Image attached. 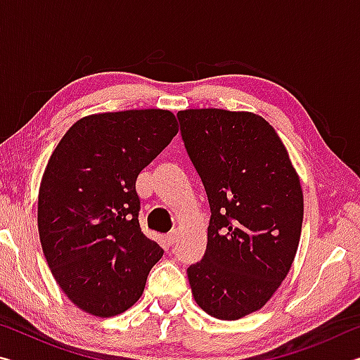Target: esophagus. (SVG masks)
Returning a JSON list of instances; mask_svg holds the SVG:
<instances>
[{
  "mask_svg": "<svg viewBox=\"0 0 360 360\" xmlns=\"http://www.w3.org/2000/svg\"><path fill=\"white\" fill-rule=\"evenodd\" d=\"M176 240H178V233H176L174 230H173V231H169L168 235H165V241H167V245H168V246H173L174 243H176Z\"/></svg>",
  "mask_w": 360,
  "mask_h": 360,
  "instance_id": "obj_1",
  "label": "esophagus"
}]
</instances>
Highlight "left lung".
I'll use <instances>...</instances> for the list:
<instances>
[{
  "mask_svg": "<svg viewBox=\"0 0 360 360\" xmlns=\"http://www.w3.org/2000/svg\"><path fill=\"white\" fill-rule=\"evenodd\" d=\"M178 119L211 211L208 245L187 268L188 283L212 318L240 319L270 300L294 262L303 222L300 179L260 115L187 109Z\"/></svg>",
  "mask_w": 360,
  "mask_h": 360,
  "instance_id": "obj_1",
  "label": "left lung"
}]
</instances>
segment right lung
Returning <instances> with one entry per match:
<instances>
[{"mask_svg": "<svg viewBox=\"0 0 360 360\" xmlns=\"http://www.w3.org/2000/svg\"><path fill=\"white\" fill-rule=\"evenodd\" d=\"M163 109L77 120L49 158L38 198L42 252L70 300L100 318L143 295L163 249L139 227L136 178L178 133Z\"/></svg>", "mask_w": 360, "mask_h": 360, "instance_id": "add662e5", "label": "right lung"}]
</instances>
